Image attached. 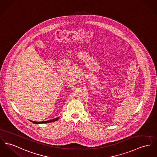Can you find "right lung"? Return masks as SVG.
Segmentation results:
<instances>
[{
  "label": "right lung",
  "instance_id": "obj_1",
  "mask_svg": "<svg viewBox=\"0 0 157 157\" xmlns=\"http://www.w3.org/2000/svg\"><path fill=\"white\" fill-rule=\"evenodd\" d=\"M58 119H59V117H57V118H54V119H52V120H48V121H41V122H37V121H32V123H33L34 124H42V123H48L53 122V121H57Z\"/></svg>",
  "mask_w": 157,
  "mask_h": 157
}]
</instances>
